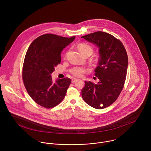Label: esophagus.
<instances>
[{
	"instance_id": "esophagus-1",
	"label": "esophagus",
	"mask_w": 151,
	"mask_h": 151,
	"mask_svg": "<svg viewBox=\"0 0 151 151\" xmlns=\"http://www.w3.org/2000/svg\"><path fill=\"white\" fill-rule=\"evenodd\" d=\"M77 80H78V79H77L76 78H73V79H72V83H74V82H75Z\"/></svg>"
}]
</instances>
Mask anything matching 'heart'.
I'll return each mask as SVG.
<instances>
[{
    "mask_svg": "<svg viewBox=\"0 0 151 151\" xmlns=\"http://www.w3.org/2000/svg\"><path fill=\"white\" fill-rule=\"evenodd\" d=\"M78 48L83 55L90 54H91L93 52V48L88 44H85V43H81L78 46ZM87 72V69L84 68L80 66H75L72 68L70 70V72L75 76L81 77L83 75L84 73Z\"/></svg>",
    "mask_w": 151,
    "mask_h": 151,
    "instance_id": "heart-1",
    "label": "heart"
}]
</instances>
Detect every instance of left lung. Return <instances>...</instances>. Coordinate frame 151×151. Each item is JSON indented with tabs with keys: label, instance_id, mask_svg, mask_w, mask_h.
Returning a JSON list of instances; mask_svg holds the SVG:
<instances>
[{
	"label": "left lung",
	"instance_id": "1",
	"mask_svg": "<svg viewBox=\"0 0 151 151\" xmlns=\"http://www.w3.org/2000/svg\"><path fill=\"white\" fill-rule=\"evenodd\" d=\"M81 37L97 45L100 55L94 70L100 81L97 84L85 81L82 97L90 106L102 109L114 103L124 88L128 67L127 54L120 40L107 33L96 32Z\"/></svg>",
	"mask_w": 151,
	"mask_h": 151
}]
</instances>
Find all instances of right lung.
<instances>
[{
  "instance_id": "right-lung-1",
  "label": "right lung",
  "mask_w": 151,
  "mask_h": 151,
  "mask_svg": "<svg viewBox=\"0 0 151 151\" xmlns=\"http://www.w3.org/2000/svg\"><path fill=\"white\" fill-rule=\"evenodd\" d=\"M75 39V36L42 35L32 42L27 51L22 72L24 87L31 98L47 109L63 101L71 83L69 78L53 82L51 74L61 63L62 50Z\"/></svg>"
}]
</instances>
